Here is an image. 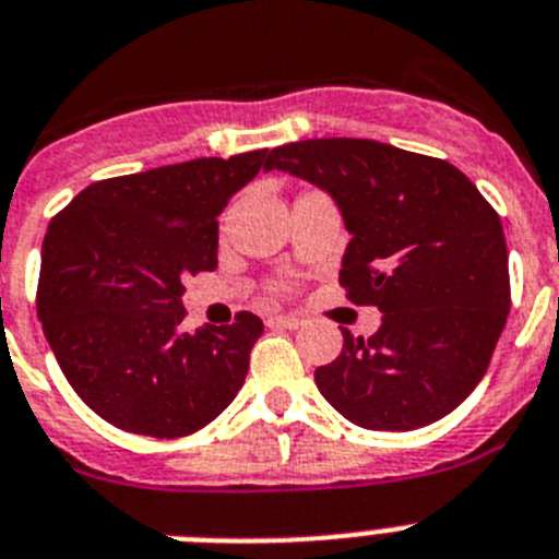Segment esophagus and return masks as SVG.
<instances>
[{"instance_id": "obj_1", "label": "esophagus", "mask_w": 559, "mask_h": 559, "mask_svg": "<svg viewBox=\"0 0 559 559\" xmlns=\"http://www.w3.org/2000/svg\"><path fill=\"white\" fill-rule=\"evenodd\" d=\"M301 323L304 321L298 316H275V318H270V326H284V330H298Z\"/></svg>"}]
</instances>
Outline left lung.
<instances>
[{
  "label": "left lung",
  "instance_id": "left-lung-1",
  "mask_svg": "<svg viewBox=\"0 0 559 559\" xmlns=\"http://www.w3.org/2000/svg\"><path fill=\"white\" fill-rule=\"evenodd\" d=\"M284 170L335 199L349 229L341 287L383 312L372 337L316 369L346 420L409 431L457 409L489 369L511 307L503 224L443 158L372 139H307L275 147Z\"/></svg>",
  "mask_w": 559,
  "mask_h": 559
}]
</instances>
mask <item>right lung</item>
Returning <instances> with one entry per match:
<instances>
[{"mask_svg": "<svg viewBox=\"0 0 559 559\" xmlns=\"http://www.w3.org/2000/svg\"><path fill=\"white\" fill-rule=\"evenodd\" d=\"M266 150L192 158L84 187L41 243L36 312L64 378L133 435L185 438L227 409L261 318L185 332V284L218 266V215Z\"/></svg>", "mask_w": 559, "mask_h": 559, "instance_id": "right-lung-1", "label": "right lung"}]
</instances>
